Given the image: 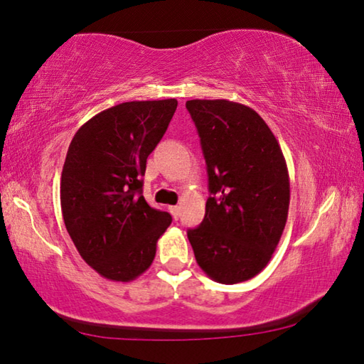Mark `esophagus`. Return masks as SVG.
<instances>
[{
  "instance_id": "34e87169",
  "label": "esophagus",
  "mask_w": 364,
  "mask_h": 364,
  "mask_svg": "<svg viewBox=\"0 0 364 364\" xmlns=\"http://www.w3.org/2000/svg\"><path fill=\"white\" fill-rule=\"evenodd\" d=\"M168 210H170V213L173 215V218L176 220L178 218V215H180V207L178 205H171V207H168Z\"/></svg>"
}]
</instances>
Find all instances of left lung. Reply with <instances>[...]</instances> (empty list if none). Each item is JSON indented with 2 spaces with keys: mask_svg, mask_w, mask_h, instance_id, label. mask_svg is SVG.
Here are the masks:
<instances>
[{
  "mask_svg": "<svg viewBox=\"0 0 364 364\" xmlns=\"http://www.w3.org/2000/svg\"><path fill=\"white\" fill-rule=\"evenodd\" d=\"M207 164L202 223L188 231L197 264L221 284L254 278L284 231L291 186L278 139L254 109L226 100L186 102Z\"/></svg>",
  "mask_w": 364,
  "mask_h": 364,
  "instance_id": "1",
  "label": "left lung"
}]
</instances>
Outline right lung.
Returning a JSON list of instances; mask_svg holds the SVG:
<instances>
[{"instance_id": "add662e5", "label": "right lung", "mask_w": 364, "mask_h": 364, "mask_svg": "<svg viewBox=\"0 0 364 364\" xmlns=\"http://www.w3.org/2000/svg\"><path fill=\"white\" fill-rule=\"evenodd\" d=\"M176 100L132 101L80 127L60 176L67 232L83 260L104 278L128 282L151 267L171 223L143 197L147 156L167 132Z\"/></svg>"}]
</instances>
